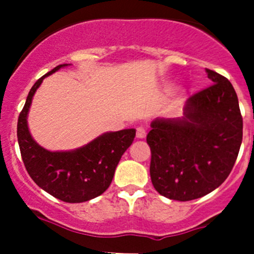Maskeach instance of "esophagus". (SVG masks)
Segmentation results:
<instances>
[{"label": "esophagus", "mask_w": 254, "mask_h": 254, "mask_svg": "<svg viewBox=\"0 0 254 254\" xmlns=\"http://www.w3.org/2000/svg\"><path fill=\"white\" fill-rule=\"evenodd\" d=\"M136 137L137 139H145L146 137V129L142 127H139L136 129Z\"/></svg>", "instance_id": "obj_1"}]
</instances>
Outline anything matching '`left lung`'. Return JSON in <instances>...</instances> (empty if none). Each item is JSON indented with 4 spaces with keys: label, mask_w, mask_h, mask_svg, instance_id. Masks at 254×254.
Segmentation results:
<instances>
[{
    "label": "left lung",
    "mask_w": 254,
    "mask_h": 254,
    "mask_svg": "<svg viewBox=\"0 0 254 254\" xmlns=\"http://www.w3.org/2000/svg\"><path fill=\"white\" fill-rule=\"evenodd\" d=\"M214 84L187 99L181 118H156L147 134L151 182L161 195L188 201L221 186L242 142V117L231 82L205 68Z\"/></svg>",
    "instance_id": "left-lung-1"
}]
</instances>
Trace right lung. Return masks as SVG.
<instances>
[{
	"label": "right lung",
	"mask_w": 254,
	"mask_h": 254,
	"mask_svg": "<svg viewBox=\"0 0 254 254\" xmlns=\"http://www.w3.org/2000/svg\"><path fill=\"white\" fill-rule=\"evenodd\" d=\"M66 66L68 64L56 66L32 87L18 118L17 136L27 172L37 186L66 203H83L108 189L115 168L134 141L136 130L104 132L87 145L68 151H49L35 141L28 127L33 97L43 79Z\"/></svg>",
	"instance_id": "1"
}]
</instances>
